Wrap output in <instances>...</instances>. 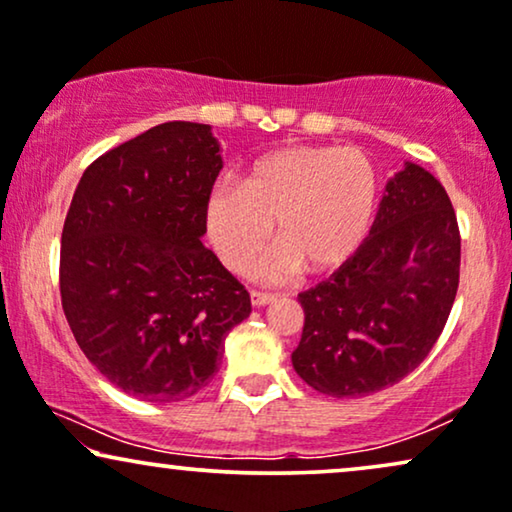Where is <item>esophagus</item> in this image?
I'll return each mask as SVG.
<instances>
[{
    "instance_id": "1",
    "label": "esophagus",
    "mask_w": 512,
    "mask_h": 512,
    "mask_svg": "<svg viewBox=\"0 0 512 512\" xmlns=\"http://www.w3.org/2000/svg\"><path fill=\"white\" fill-rule=\"evenodd\" d=\"M249 299H251V306L261 308V306L273 304L275 296H273V294H263V292H251V294H249Z\"/></svg>"
}]
</instances>
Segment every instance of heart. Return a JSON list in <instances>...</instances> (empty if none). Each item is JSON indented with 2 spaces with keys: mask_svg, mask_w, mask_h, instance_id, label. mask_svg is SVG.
I'll use <instances>...</instances> for the list:
<instances>
[{
  "mask_svg": "<svg viewBox=\"0 0 512 512\" xmlns=\"http://www.w3.org/2000/svg\"><path fill=\"white\" fill-rule=\"evenodd\" d=\"M377 173L356 147L299 144L258 159L242 187L208 194L206 235L225 268L246 273L270 235L280 246L256 268L282 282L301 268L320 275L344 266L368 237L377 208Z\"/></svg>",
  "mask_w": 512,
  "mask_h": 512,
  "instance_id": "obj_1",
  "label": "heart"
}]
</instances>
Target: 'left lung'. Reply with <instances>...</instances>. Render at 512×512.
Masks as SVG:
<instances>
[{
  "instance_id": "left-lung-1",
  "label": "left lung",
  "mask_w": 512,
  "mask_h": 512,
  "mask_svg": "<svg viewBox=\"0 0 512 512\" xmlns=\"http://www.w3.org/2000/svg\"><path fill=\"white\" fill-rule=\"evenodd\" d=\"M460 275L451 199L430 170L389 178L361 249L330 280L299 294L296 375L320 394L358 399L401 382L437 344Z\"/></svg>"
}]
</instances>
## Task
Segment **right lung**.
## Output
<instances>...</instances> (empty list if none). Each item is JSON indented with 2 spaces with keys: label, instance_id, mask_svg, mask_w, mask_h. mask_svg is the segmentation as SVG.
I'll use <instances>...</instances> for the list:
<instances>
[{
  "label": "right lung",
  "instance_id": "1",
  "mask_svg": "<svg viewBox=\"0 0 512 512\" xmlns=\"http://www.w3.org/2000/svg\"><path fill=\"white\" fill-rule=\"evenodd\" d=\"M223 156L211 125L170 121L82 173L61 235V306L75 342L140 401H185L218 372L249 292L201 244Z\"/></svg>",
  "mask_w": 512,
  "mask_h": 512
}]
</instances>
